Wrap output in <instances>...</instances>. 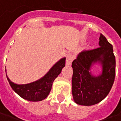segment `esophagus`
Segmentation results:
<instances>
[{
    "instance_id": "1",
    "label": "esophagus",
    "mask_w": 121,
    "mask_h": 121,
    "mask_svg": "<svg viewBox=\"0 0 121 121\" xmlns=\"http://www.w3.org/2000/svg\"><path fill=\"white\" fill-rule=\"evenodd\" d=\"M73 60V56L72 54H68L66 58V65L68 66H70L71 65Z\"/></svg>"
}]
</instances>
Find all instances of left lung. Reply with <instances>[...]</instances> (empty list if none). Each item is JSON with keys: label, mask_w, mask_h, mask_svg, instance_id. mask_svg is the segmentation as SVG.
Wrapping results in <instances>:
<instances>
[{"label": "left lung", "mask_w": 121, "mask_h": 121, "mask_svg": "<svg viewBox=\"0 0 121 121\" xmlns=\"http://www.w3.org/2000/svg\"><path fill=\"white\" fill-rule=\"evenodd\" d=\"M99 40V48L82 51L73 61L72 94L77 104L99 103L107 96L114 83L116 60L112 46L102 34ZM95 63L102 67V73L98 76L90 71Z\"/></svg>", "instance_id": "left-lung-1"}]
</instances>
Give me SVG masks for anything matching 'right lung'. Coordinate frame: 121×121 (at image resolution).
I'll return each instance as SVG.
<instances>
[{
    "instance_id": "1",
    "label": "right lung",
    "mask_w": 121,
    "mask_h": 121,
    "mask_svg": "<svg viewBox=\"0 0 121 121\" xmlns=\"http://www.w3.org/2000/svg\"><path fill=\"white\" fill-rule=\"evenodd\" d=\"M65 57L59 60L44 77L32 83L21 85L16 84L12 82L7 75V80L12 89L22 98L31 102L42 101L46 98L50 94L54 79L58 77L65 66Z\"/></svg>"
}]
</instances>
